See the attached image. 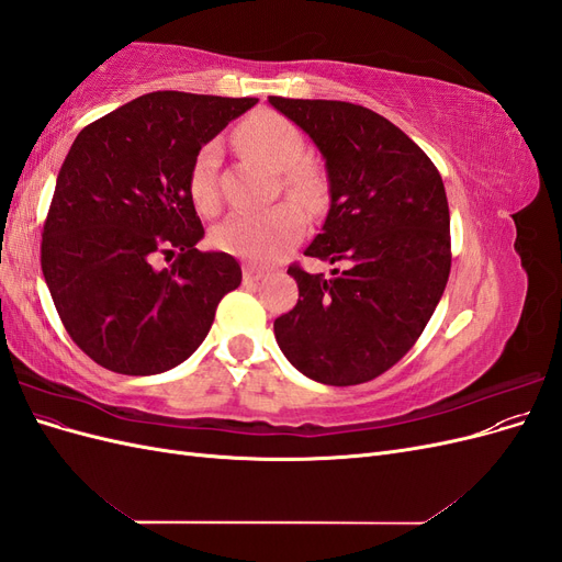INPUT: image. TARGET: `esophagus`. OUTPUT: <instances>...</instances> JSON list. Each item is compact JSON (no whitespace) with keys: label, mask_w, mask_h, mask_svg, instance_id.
Segmentation results:
<instances>
[{"label":"esophagus","mask_w":562,"mask_h":562,"mask_svg":"<svg viewBox=\"0 0 562 562\" xmlns=\"http://www.w3.org/2000/svg\"><path fill=\"white\" fill-rule=\"evenodd\" d=\"M265 277V271L258 267H244V281L246 283H258Z\"/></svg>","instance_id":"34e87169"}]
</instances>
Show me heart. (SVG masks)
I'll return each instance as SVG.
<instances>
[{
	"instance_id": "heart-1",
	"label": "heart",
	"mask_w": 562,
	"mask_h": 562,
	"mask_svg": "<svg viewBox=\"0 0 562 562\" xmlns=\"http://www.w3.org/2000/svg\"><path fill=\"white\" fill-rule=\"evenodd\" d=\"M236 140L248 157L262 161L271 171L281 173V184L288 196L295 199L307 211H318L326 201V178L310 161H302L304 138L295 124L274 112L250 114L236 131ZM220 145H203L190 166L187 190L194 206L213 215L220 209L217 192ZM307 229V217L293 201H281L277 206L258 213H232L211 232L215 248L236 255L250 262H271L291 250Z\"/></svg>"
}]
</instances>
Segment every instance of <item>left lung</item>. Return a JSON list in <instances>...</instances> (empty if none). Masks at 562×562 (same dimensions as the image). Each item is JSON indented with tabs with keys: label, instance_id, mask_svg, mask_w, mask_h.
<instances>
[{
	"label": "left lung",
	"instance_id": "1",
	"mask_svg": "<svg viewBox=\"0 0 562 562\" xmlns=\"http://www.w3.org/2000/svg\"><path fill=\"white\" fill-rule=\"evenodd\" d=\"M269 103L326 159L330 211L304 255L333 277L288 267L295 307L274 321L285 359L321 384L375 380L413 349L450 277V209L438 168L407 135L342 100Z\"/></svg>",
	"mask_w": 562,
	"mask_h": 562
}]
</instances>
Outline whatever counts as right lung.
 I'll return each mask as SVG.
<instances>
[{
	"label": "right lung",
	"mask_w": 562,
	"mask_h": 562,
	"mask_svg": "<svg viewBox=\"0 0 562 562\" xmlns=\"http://www.w3.org/2000/svg\"><path fill=\"white\" fill-rule=\"evenodd\" d=\"M255 103L155 91L100 116L67 151L42 271L67 335L98 366L122 375L180 366L239 288L232 255L196 248L203 225L187 176L196 151ZM161 257L172 267L159 268Z\"/></svg>",
	"instance_id": "obj_1"
}]
</instances>
